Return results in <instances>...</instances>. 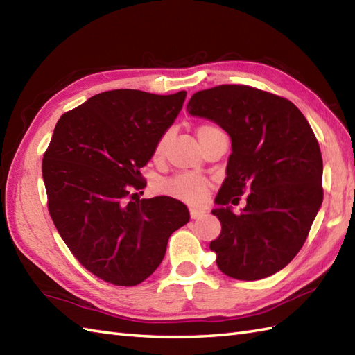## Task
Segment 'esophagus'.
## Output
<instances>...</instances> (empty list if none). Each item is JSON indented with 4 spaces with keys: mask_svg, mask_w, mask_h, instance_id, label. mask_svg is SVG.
<instances>
[{
    "mask_svg": "<svg viewBox=\"0 0 355 355\" xmlns=\"http://www.w3.org/2000/svg\"><path fill=\"white\" fill-rule=\"evenodd\" d=\"M189 215H191L192 220H197V218H200V216L205 215V210H201V209H195V207H191V209H189Z\"/></svg>",
    "mask_w": 355,
    "mask_h": 355,
    "instance_id": "esophagus-1",
    "label": "esophagus"
}]
</instances>
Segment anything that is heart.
<instances>
[{
  "instance_id": "1",
  "label": "heart",
  "mask_w": 355,
  "mask_h": 355,
  "mask_svg": "<svg viewBox=\"0 0 355 355\" xmlns=\"http://www.w3.org/2000/svg\"><path fill=\"white\" fill-rule=\"evenodd\" d=\"M218 130L214 125H201L198 128V137L202 139V135L207 134L209 131ZM166 141H168V132L160 135V139L157 140L154 146V157L158 158L162 157L164 153ZM210 180L197 175V173H189V172H182L177 173L171 178H166L160 183V192L164 195H169V197L180 200L187 205H200V202L205 201L207 197V192L210 189Z\"/></svg>"
}]
</instances>
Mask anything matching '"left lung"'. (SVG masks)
I'll return each instance as SVG.
<instances>
[{
	"label": "left lung",
	"instance_id": "left-lung-1",
	"mask_svg": "<svg viewBox=\"0 0 355 355\" xmlns=\"http://www.w3.org/2000/svg\"><path fill=\"white\" fill-rule=\"evenodd\" d=\"M192 116L214 120L232 139L227 177L216 195L220 236L210 243L224 275L258 281L299 253L323 200L322 154L310 123L282 96L248 85L201 89ZM245 193L248 206L232 213Z\"/></svg>",
	"mask_w": 355,
	"mask_h": 355
}]
</instances>
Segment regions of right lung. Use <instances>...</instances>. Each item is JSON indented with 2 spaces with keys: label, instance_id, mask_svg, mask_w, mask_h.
<instances>
[{
  "label": "right lung",
  "instance_id": "right-lung-1",
  "mask_svg": "<svg viewBox=\"0 0 355 355\" xmlns=\"http://www.w3.org/2000/svg\"><path fill=\"white\" fill-rule=\"evenodd\" d=\"M184 97L111 89L58 120L42 158L49 212L74 258L105 282L145 281L162 263L169 236L189 221L175 198L135 200L146 186L140 169Z\"/></svg>",
  "mask_w": 355,
  "mask_h": 355
}]
</instances>
